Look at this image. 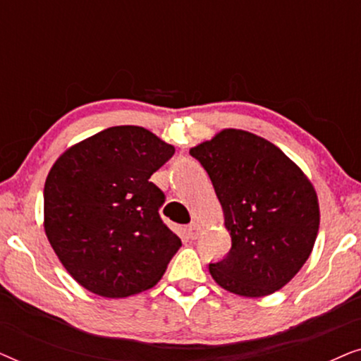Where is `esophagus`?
<instances>
[{"label":"esophagus","mask_w":361,"mask_h":361,"mask_svg":"<svg viewBox=\"0 0 361 361\" xmlns=\"http://www.w3.org/2000/svg\"><path fill=\"white\" fill-rule=\"evenodd\" d=\"M199 231H200V225L195 224V221H192L190 225L185 226V233H187V236H189V238H192V240H195L197 236H199Z\"/></svg>","instance_id":"obj_1"}]
</instances>
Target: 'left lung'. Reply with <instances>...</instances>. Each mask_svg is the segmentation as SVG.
<instances>
[{
  "mask_svg": "<svg viewBox=\"0 0 361 361\" xmlns=\"http://www.w3.org/2000/svg\"><path fill=\"white\" fill-rule=\"evenodd\" d=\"M204 166L231 236L228 255L209 271L243 298H263L289 283L312 253L319 233L317 192L278 146L226 128L190 149Z\"/></svg>",
  "mask_w": 361,
  "mask_h": 361,
  "instance_id": "obj_1",
  "label": "left lung"
}]
</instances>
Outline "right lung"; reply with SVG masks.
<instances>
[{"instance_id": "right-lung-1", "label": "right lung", "mask_w": 361, "mask_h": 361, "mask_svg": "<svg viewBox=\"0 0 361 361\" xmlns=\"http://www.w3.org/2000/svg\"><path fill=\"white\" fill-rule=\"evenodd\" d=\"M141 126H113L59 156L44 185V230L67 273L102 298H128L166 273L180 238L162 224L149 177L174 154Z\"/></svg>"}]
</instances>
